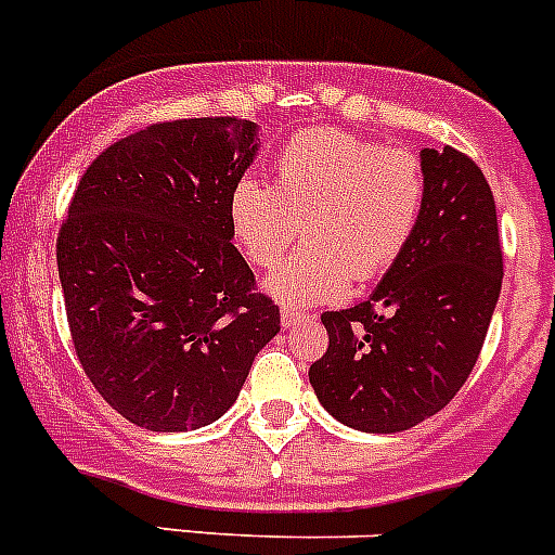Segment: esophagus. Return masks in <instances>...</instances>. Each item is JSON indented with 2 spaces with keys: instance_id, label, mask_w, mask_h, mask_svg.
<instances>
[{
  "instance_id": "1",
  "label": "esophagus",
  "mask_w": 555,
  "mask_h": 555,
  "mask_svg": "<svg viewBox=\"0 0 555 555\" xmlns=\"http://www.w3.org/2000/svg\"><path fill=\"white\" fill-rule=\"evenodd\" d=\"M311 320V313L300 311V308H292V306H283L281 311V325L286 327V331H292V327L302 325V322Z\"/></svg>"
}]
</instances>
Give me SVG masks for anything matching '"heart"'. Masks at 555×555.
Instances as JSON below:
<instances>
[{
	"mask_svg": "<svg viewBox=\"0 0 555 555\" xmlns=\"http://www.w3.org/2000/svg\"><path fill=\"white\" fill-rule=\"evenodd\" d=\"M425 208L416 155L320 127L294 135L274 160L272 185L242 180L230 194V228L258 269H274L300 233L306 247L267 283L292 306L345 297L375 281L409 249Z\"/></svg>",
	"mask_w": 555,
	"mask_h": 555,
	"instance_id": "1",
	"label": "heart"
}]
</instances>
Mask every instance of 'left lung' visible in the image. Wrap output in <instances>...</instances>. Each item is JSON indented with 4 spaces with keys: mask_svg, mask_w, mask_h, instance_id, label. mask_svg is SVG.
<instances>
[{
    "mask_svg": "<svg viewBox=\"0 0 555 555\" xmlns=\"http://www.w3.org/2000/svg\"><path fill=\"white\" fill-rule=\"evenodd\" d=\"M425 208L370 300L322 313L327 352L308 377L347 428L397 434L442 411L480 356L503 283L498 210L464 152H420Z\"/></svg>",
    "mask_w": 555,
    "mask_h": 555,
    "instance_id": "obj_1",
    "label": "left lung"
}]
</instances>
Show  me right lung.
I'll return each instance as SVG.
<instances>
[{"instance_id": "add662e5", "label": "right lung", "mask_w": 555, "mask_h": 555, "mask_svg": "<svg viewBox=\"0 0 555 555\" xmlns=\"http://www.w3.org/2000/svg\"><path fill=\"white\" fill-rule=\"evenodd\" d=\"M258 144V125L235 116L150 125L107 146L68 205L57 274L72 341L139 428L217 423L281 331L230 242V194Z\"/></svg>"}]
</instances>
